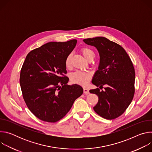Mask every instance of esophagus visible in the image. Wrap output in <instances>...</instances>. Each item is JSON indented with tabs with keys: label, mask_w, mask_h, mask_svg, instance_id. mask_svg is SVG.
<instances>
[{
	"label": "esophagus",
	"mask_w": 152,
	"mask_h": 152,
	"mask_svg": "<svg viewBox=\"0 0 152 152\" xmlns=\"http://www.w3.org/2000/svg\"><path fill=\"white\" fill-rule=\"evenodd\" d=\"M83 93H84V94H89V90H88L87 88H83Z\"/></svg>",
	"instance_id": "1"
}]
</instances>
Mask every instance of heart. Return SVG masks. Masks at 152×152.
Masks as SVG:
<instances>
[{"mask_svg":"<svg viewBox=\"0 0 152 152\" xmlns=\"http://www.w3.org/2000/svg\"><path fill=\"white\" fill-rule=\"evenodd\" d=\"M81 53L85 58L88 61H91L95 57L94 52L89 48H83L81 49ZM72 54L70 53L67 55L65 61V64L67 68H70L72 61ZM71 80L73 83H77L83 86L87 85L90 79L91 78V75L89 72H83L77 71L73 73L71 75Z\"/></svg>","mask_w":152,"mask_h":152,"instance_id":"b5f03b06","label":"heart"}]
</instances>
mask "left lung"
<instances>
[{
  "mask_svg": "<svg viewBox=\"0 0 152 152\" xmlns=\"http://www.w3.org/2000/svg\"><path fill=\"white\" fill-rule=\"evenodd\" d=\"M83 41L96 48L100 55L93 84L100 88L107 86L104 91H100L98 88L90 90L99 97L93 109L105 119H115L124 113L134 98L135 73L132 62L120 45L105 37L84 39Z\"/></svg>",
  "mask_w": 152,
  "mask_h": 152,
  "instance_id": "8db88e82",
  "label": "left lung"
}]
</instances>
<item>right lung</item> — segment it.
<instances>
[{
	"instance_id": "obj_1",
	"label": "right lung",
	"mask_w": 152,
	"mask_h": 152,
	"mask_svg": "<svg viewBox=\"0 0 152 152\" xmlns=\"http://www.w3.org/2000/svg\"><path fill=\"white\" fill-rule=\"evenodd\" d=\"M77 40L49 42L31 51L21 67L20 84L24 100L39 120L55 123L70 111L83 93L79 85H69L66 58Z\"/></svg>"
}]
</instances>
